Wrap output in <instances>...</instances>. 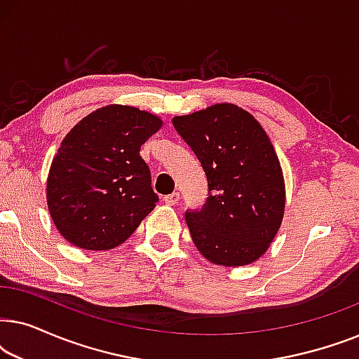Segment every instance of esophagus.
<instances>
[{"instance_id": "obj_1", "label": "esophagus", "mask_w": 359, "mask_h": 359, "mask_svg": "<svg viewBox=\"0 0 359 359\" xmlns=\"http://www.w3.org/2000/svg\"><path fill=\"white\" fill-rule=\"evenodd\" d=\"M163 201H165V204H168V205H175V204H178V201H180V193H173V194L165 196Z\"/></svg>"}]
</instances>
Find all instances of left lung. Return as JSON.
Wrapping results in <instances>:
<instances>
[{
  "label": "left lung",
  "mask_w": 359,
  "mask_h": 359,
  "mask_svg": "<svg viewBox=\"0 0 359 359\" xmlns=\"http://www.w3.org/2000/svg\"><path fill=\"white\" fill-rule=\"evenodd\" d=\"M173 126L208 176L201 210H186L196 248L220 266H243L264 255L284 215L286 189L274 147L259 122L222 102Z\"/></svg>",
  "instance_id": "8db88e82"
}]
</instances>
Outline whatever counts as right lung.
<instances>
[{"label":"right lung","instance_id":"add662e5","mask_svg":"<svg viewBox=\"0 0 359 359\" xmlns=\"http://www.w3.org/2000/svg\"><path fill=\"white\" fill-rule=\"evenodd\" d=\"M160 127L155 114L111 104L68 132L47 178L48 210L63 238L111 250L135 232L158 201L140 147Z\"/></svg>","mask_w":359,"mask_h":359}]
</instances>
